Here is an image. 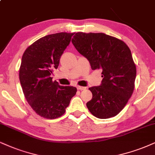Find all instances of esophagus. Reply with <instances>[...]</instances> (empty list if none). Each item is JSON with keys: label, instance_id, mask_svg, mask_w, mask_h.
<instances>
[{"label": "esophagus", "instance_id": "esophagus-1", "mask_svg": "<svg viewBox=\"0 0 155 155\" xmlns=\"http://www.w3.org/2000/svg\"><path fill=\"white\" fill-rule=\"evenodd\" d=\"M77 88L78 90H79V91H84V90L86 89V87H82V86H77Z\"/></svg>", "mask_w": 155, "mask_h": 155}]
</instances>
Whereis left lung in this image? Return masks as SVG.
I'll list each match as a JSON object with an SVG mask.
<instances>
[{
  "mask_svg": "<svg viewBox=\"0 0 155 155\" xmlns=\"http://www.w3.org/2000/svg\"><path fill=\"white\" fill-rule=\"evenodd\" d=\"M72 42L89 61L93 70L101 69L99 86L89 87L93 98L86 104L95 117H114L123 109L132 95L136 65L129 47L121 40L104 33L78 32Z\"/></svg>",
  "mask_w": 155,
  "mask_h": 155,
  "instance_id": "1",
  "label": "left lung"
}]
</instances>
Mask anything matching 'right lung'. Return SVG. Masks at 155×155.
<instances>
[{"label": "right lung", "mask_w": 155, "mask_h": 155, "mask_svg": "<svg viewBox=\"0 0 155 155\" xmlns=\"http://www.w3.org/2000/svg\"><path fill=\"white\" fill-rule=\"evenodd\" d=\"M74 34L61 32L40 38L22 56L21 85L28 104L41 117H60L77 92L75 87L62 86L50 77Z\"/></svg>", "instance_id": "right-lung-1"}]
</instances>
